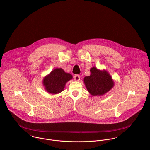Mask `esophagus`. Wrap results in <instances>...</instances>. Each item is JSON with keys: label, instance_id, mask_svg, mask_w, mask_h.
Returning <instances> with one entry per match:
<instances>
[{"label": "esophagus", "instance_id": "esophagus-1", "mask_svg": "<svg viewBox=\"0 0 150 150\" xmlns=\"http://www.w3.org/2000/svg\"><path fill=\"white\" fill-rule=\"evenodd\" d=\"M74 79H75V81H79L80 80V76L78 75H75V76H74Z\"/></svg>", "mask_w": 150, "mask_h": 150}]
</instances>
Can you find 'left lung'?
<instances>
[{
    "instance_id": "left-lung-1",
    "label": "left lung",
    "mask_w": 150,
    "mask_h": 150,
    "mask_svg": "<svg viewBox=\"0 0 150 150\" xmlns=\"http://www.w3.org/2000/svg\"><path fill=\"white\" fill-rule=\"evenodd\" d=\"M90 71V76H85L83 82L91 95L103 96L113 88L115 82L106 70H100L93 67Z\"/></svg>"
}]
</instances>
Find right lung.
<instances>
[{
    "instance_id": "add662e5",
    "label": "right lung",
    "mask_w": 150,
    "mask_h": 150,
    "mask_svg": "<svg viewBox=\"0 0 150 150\" xmlns=\"http://www.w3.org/2000/svg\"><path fill=\"white\" fill-rule=\"evenodd\" d=\"M72 78L71 74L65 72L61 68H57L44 77L42 85L47 92L58 94L64 90L66 83Z\"/></svg>"
}]
</instances>
